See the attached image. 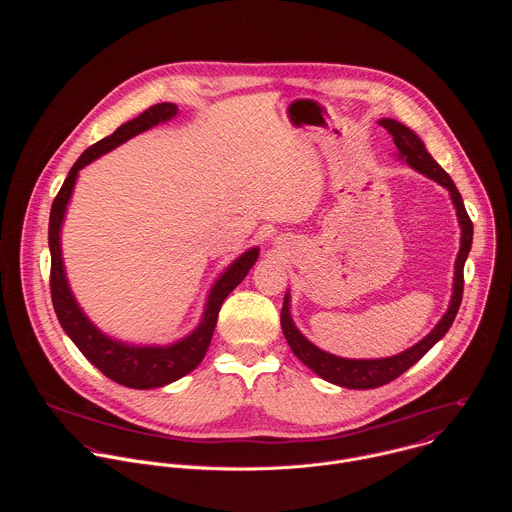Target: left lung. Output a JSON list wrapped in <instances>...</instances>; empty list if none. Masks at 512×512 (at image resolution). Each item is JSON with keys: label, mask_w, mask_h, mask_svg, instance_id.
<instances>
[{"label": "left lung", "mask_w": 512, "mask_h": 512, "mask_svg": "<svg viewBox=\"0 0 512 512\" xmlns=\"http://www.w3.org/2000/svg\"><path fill=\"white\" fill-rule=\"evenodd\" d=\"M381 125L393 135V141H395L397 150H399V158H403L417 172L425 174L427 178L435 180L437 184H442L444 188L450 190L452 202H454L458 218H460V227H462V247H460L458 259H456L454 296H452V304H450L448 312L444 314L440 324H437L421 342H417L409 350H405L397 356H391V358L348 360V358H340V356H334V354H328V352L320 350L310 340H306L300 334V330L294 326V322H291V318H289V296L285 294L283 308H281V330L285 334V340H287L289 348L294 350V354L306 364V367H310L324 381L346 387V389H375V387H383V385L395 381L407 369H411L413 364L437 340L446 336V332L450 330V326H452V322H454V318L460 310V304H462L464 263H466V257L470 253L472 235H474V227H472V221H470V216L466 212V206L462 202V194L458 192V188H456L454 180L448 176V172L427 154L423 141L409 127H405L403 123H399L395 119H381Z\"/></svg>", "instance_id": "1"}]
</instances>
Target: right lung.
Here are the masks:
<instances>
[{"label": "right lung", "instance_id": "right-lung-1", "mask_svg": "<svg viewBox=\"0 0 512 512\" xmlns=\"http://www.w3.org/2000/svg\"><path fill=\"white\" fill-rule=\"evenodd\" d=\"M178 113V107L172 103H160L150 109H145L135 119L123 123L117 127L115 133L109 137L93 143L91 148L83 152V156L70 168L64 184L60 186L52 208H50V225H48V245H50V296L54 304V312L58 316L60 326L70 336V340L79 346V350L85 354L87 360L111 381L131 387V389H156L164 387L172 381H178L180 377L194 371L200 360L206 354V348L210 344L218 310H221L225 298L231 291L245 279L249 269L259 257L257 249L247 251L241 255L221 277L212 285L210 296L206 302L204 318L200 326L186 336L184 340L172 344V346H127L121 342H115L101 334L81 312L75 298H72L64 267H62V255H60V225L64 218V210L68 204V198L72 194V186L79 176V170L97 160L99 156L107 154L109 150L117 148L129 137L158 125L160 121H166Z\"/></svg>", "mask_w": 512, "mask_h": 512}]
</instances>
